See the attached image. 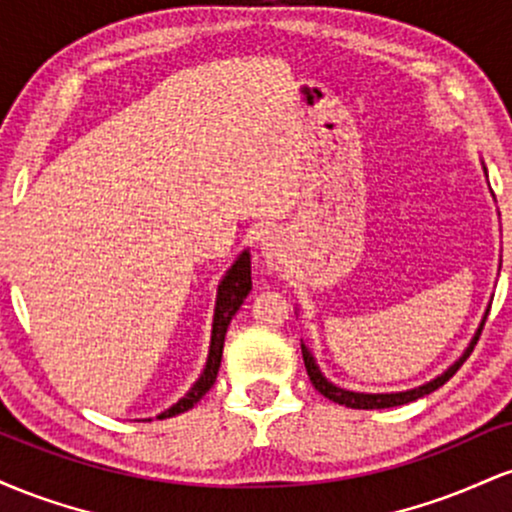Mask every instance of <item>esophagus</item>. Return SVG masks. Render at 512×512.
<instances>
[{"label":"esophagus","mask_w":512,"mask_h":512,"mask_svg":"<svg viewBox=\"0 0 512 512\" xmlns=\"http://www.w3.org/2000/svg\"><path fill=\"white\" fill-rule=\"evenodd\" d=\"M262 255H264V260H267L269 267H276V264L281 262V245H279V238H276L274 233H267V236L262 238Z\"/></svg>","instance_id":"esophagus-1"}]
</instances>
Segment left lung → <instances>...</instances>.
<instances>
[{"mask_svg": "<svg viewBox=\"0 0 512 512\" xmlns=\"http://www.w3.org/2000/svg\"><path fill=\"white\" fill-rule=\"evenodd\" d=\"M481 330H484V325L479 327L477 337H474V342L469 344V349L464 351L460 361H455L452 366L445 370L443 375H438L436 380H431V383L421 385V387H414V390H407V392H392V395H363V392H349V390H342V387L332 385L330 380L325 378V375L320 373V368L315 366V358L310 356V351L305 349V346L301 344V351H303V363H305V370H308V378L310 383H313V387L320 395H325L327 399H332V402L337 404H344V407L349 409H387V407H399V404H407V402H414V399L424 397V395H431L433 390H438L440 385H445L448 380L452 378V375L460 370V366L464 361H467L469 354L474 351V346H477L479 337H481Z\"/></svg>", "mask_w": 512, "mask_h": 512, "instance_id": "left-lung-1", "label": "left lung"}]
</instances>
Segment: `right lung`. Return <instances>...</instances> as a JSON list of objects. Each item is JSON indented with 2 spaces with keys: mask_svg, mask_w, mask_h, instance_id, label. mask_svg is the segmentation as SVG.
<instances>
[{
  "mask_svg": "<svg viewBox=\"0 0 512 512\" xmlns=\"http://www.w3.org/2000/svg\"><path fill=\"white\" fill-rule=\"evenodd\" d=\"M252 289V274H250V255L243 252L238 257L236 264L228 269L226 279L219 286V298H216V313H214V330H211V346H209V358L207 368H204L202 378L197 380L195 387L180 399L178 404H173L168 411H163L158 419H168V416L182 414V411L192 409L195 404L211 390V385L216 383V375L221 368V354H223V339H226V330L231 325L233 315L238 313V308L243 305L245 296Z\"/></svg>",
  "mask_w": 512,
  "mask_h": 512,
  "instance_id": "1",
  "label": "right lung"
}]
</instances>
